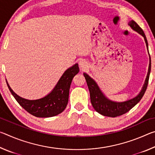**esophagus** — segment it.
I'll use <instances>...</instances> for the list:
<instances>
[{
  "label": "esophagus",
  "instance_id": "obj_1",
  "mask_svg": "<svg viewBox=\"0 0 155 155\" xmlns=\"http://www.w3.org/2000/svg\"><path fill=\"white\" fill-rule=\"evenodd\" d=\"M79 65H80V67L82 68V69H85V68L87 67V64H86L85 61H81L79 62Z\"/></svg>",
  "mask_w": 155,
  "mask_h": 155
}]
</instances>
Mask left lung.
<instances>
[{"mask_svg": "<svg viewBox=\"0 0 155 155\" xmlns=\"http://www.w3.org/2000/svg\"><path fill=\"white\" fill-rule=\"evenodd\" d=\"M128 25L130 26V27L133 30L136 31L137 33L141 34L143 37L144 40H145L146 41L147 48H148V41L146 40L145 34H144V32L141 29V28L133 20L130 21ZM150 69L151 63L150 60L148 75H147L145 83H144V85L142 90L141 91V92L135 98L129 100V101L123 102V103H115V102H113L109 101V99H107L103 95V94L101 92V91L100 90V89L95 81L89 77L87 74L84 73L83 75L85 77L86 82H87L89 90H90L91 103L92 104L94 109L97 112L99 113L100 114L104 115V116L112 117L120 116V115H122L126 114V113H127L128 111H129L133 107H135L140 101V100L144 95V94H145L147 87H148Z\"/></svg>", "mask_w": 155, "mask_h": 155, "instance_id": "left-lung-1", "label": "left lung"}]
</instances>
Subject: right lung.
Here are the masks:
<instances>
[{"instance_id": "right-lung-1", "label": "right lung", "mask_w": 155, "mask_h": 155, "mask_svg": "<svg viewBox=\"0 0 155 155\" xmlns=\"http://www.w3.org/2000/svg\"><path fill=\"white\" fill-rule=\"evenodd\" d=\"M78 71L77 64L68 68L51 93L44 98L34 101L21 98L13 91L7 82V85L20 105L30 114L38 117H52L61 114L66 107L72 78Z\"/></svg>"}]
</instances>
